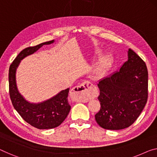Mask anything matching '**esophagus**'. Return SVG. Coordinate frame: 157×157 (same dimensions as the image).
Listing matches in <instances>:
<instances>
[{
  "instance_id": "1",
  "label": "esophagus",
  "mask_w": 157,
  "mask_h": 157,
  "mask_svg": "<svg viewBox=\"0 0 157 157\" xmlns=\"http://www.w3.org/2000/svg\"><path fill=\"white\" fill-rule=\"evenodd\" d=\"M72 93L75 99L79 101H86L98 96L97 87L88 81L84 82L81 85L72 88Z\"/></svg>"
}]
</instances>
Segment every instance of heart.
<instances>
[{
	"mask_svg": "<svg viewBox=\"0 0 157 157\" xmlns=\"http://www.w3.org/2000/svg\"><path fill=\"white\" fill-rule=\"evenodd\" d=\"M102 51L101 49H99L96 51V54L97 56L100 55ZM112 58L111 55L109 54H104L101 58H99L97 64L93 68V74L95 76H101L109 68L110 65L111 63Z\"/></svg>",
	"mask_w": 157,
	"mask_h": 157,
	"instance_id": "b5f03b06",
	"label": "heart"
}]
</instances>
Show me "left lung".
I'll use <instances>...</instances> for the list:
<instances>
[{
  "label": "left lung",
  "instance_id": "obj_1",
  "mask_svg": "<svg viewBox=\"0 0 157 157\" xmlns=\"http://www.w3.org/2000/svg\"><path fill=\"white\" fill-rule=\"evenodd\" d=\"M98 99L101 109L95 115L99 126L106 130H122L137 120L148 97L147 65L132 49L119 71L100 79Z\"/></svg>",
  "mask_w": 157,
  "mask_h": 157
}]
</instances>
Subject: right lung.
I'll list each match as a JSON object with an SVG mask.
<instances>
[{"label": "right lung", "mask_w": 157, "mask_h": 157, "mask_svg": "<svg viewBox=\"0 0 157 157\" xmlns=\"http://www.w3.org/2000/svg\"><path fill=\"white\" fill-rule=\"evenodd\" d=\"M54 40L41 43L39 45L25 48L19 53L9 68V92L13 105L21 117L30 125L38 129H51L60 125L71 111L67 97L70 88L40 103H30L19 92L16 83V71L21 60L33 54L44 45L53 44Z\"/></svg>", "instance_id": "1"}]
</instances>
